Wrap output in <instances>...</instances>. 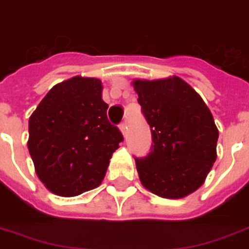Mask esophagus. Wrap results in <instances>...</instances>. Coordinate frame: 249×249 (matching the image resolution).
Listing matches in <instances>:
<instances>
[{
    "label": "esophagus",
    "instance_id": "obj_1",
    "mask_svg": "<svg viewBox=\"0 0 249 249\" xmlns=\"http://www.w3.org/2000/svg\"><path fill=\"white\" fill-rule=\"evenodd\" d=\"M119 130H121V132L123 134V136H126L127 135V123L126 122H123L119 124Z\"/></svg>",
    "mask_w": 249,
    "mask_h": 249
}]
</instances>
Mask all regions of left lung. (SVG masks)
Returning a JSON list of instances; mask_svg holds the SVG:
<instances>
[{
    "label": "left lung",
    "mask_w": 249,
    "mask_h": 249,
    "mask_svg": "<svg viewBox=\"0 0 249 249\" xmlns=\"http://www.w3.org/2000/svg\"><path fill=\"white\" fill-rule=\"evenodd\" d=\"M132 84L153 142L145 158H135L140 181L159 197H186L205 182L216 160L219 132L213 114L177 76Z\"/></svg>",
    "instance_id": "obj_1"
}]
</instances>
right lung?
<instances>
[{
  "label": "right lung",
  "mask_w": 249,
  "mask_h": 249,
  "mask_svg": "<svg viewBox=\"0 0 249 249\" xmlns=\"http://www.w3.org/2000/svg\"><path fill=\"white\" fill-rule=\"evenodd\" d=\"M98 78L56 84L29 119V152L39 180L53 194L74 197L101 185L123 136L107 119Z\"/></svg>",
  "instance_id": "obj_1"
}]
</instances>
